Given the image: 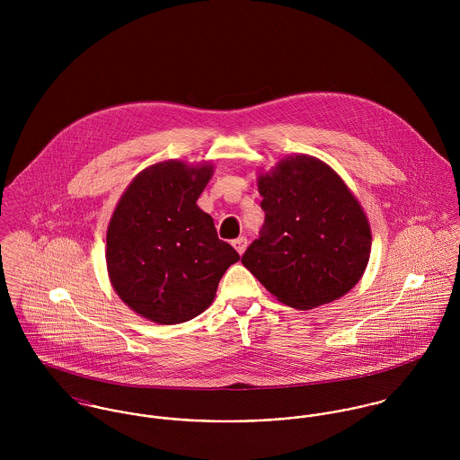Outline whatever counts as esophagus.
Listing matches in <instances>:
<instances>
[{
    "instance_id": "1",
    "label": "esophagus",
    "mask_w": 460,
    "mask_h": 460,
    "mask_svg": "<svg viewBox=\"0 0 460 460\" xmlns=\"http://www.w3.org/2000/svg\"><path fill=\"white\" fill-rule=\"evenodd\" d=\"M232 246L235 248V252L239 255H243L246 252V248H248V239L246 237H237L235 241H232Z\"/></svg>"
}]
</instances>
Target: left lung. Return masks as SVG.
<instances>
[{
	"label": "left lung",
	"instance_id": "8db88e82",
	"mask_svg": "<svg viewBox=\"0 0 460 460\" xmlns=\"http://www.w3.org/2000/svg\"><path fill=\"white\" fill-rule=\"evenodd\" d=\"M257 184L265 221L241 262L296 310L345 296L368 265L372 230L343 179L314 155L290 154Z\"/></svg>",
	"mask_w": 460,
	"mask_h": 460
}]
</instances>
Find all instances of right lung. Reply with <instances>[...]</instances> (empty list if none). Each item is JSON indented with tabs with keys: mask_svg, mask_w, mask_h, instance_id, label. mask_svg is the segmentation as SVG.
Masks as SVG:
<instances>
[{
	"mask_svg": "<svg viewBox=\"0 0 460 460\" xmlns=\"http://www.w3.org/2000/svg\"><path fill=\"white\" fill-rule=\"evenodd\" d=\"M210 163L168 159L141 170L119 199L106 234L111 287L139 317L181 324L205 312L239 253L219 241L197 199Z\"/></svg>",
	"mask_w": 460,
	"mask_h": 460,
	"instance_id": "obj_1",
	"label": "right lung"
}]
</instances>
